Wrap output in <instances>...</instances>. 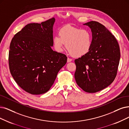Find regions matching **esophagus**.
Here are the masks:
<instances>
[{
	"mask_svg": "<svg viewBox=\"0 0 129 129\" xmlns=\"http://www.w3.org/2000/svg\"><path fill=\"white\" fill-rule=\"evenodd\" d=\"M72 61V59L69 58H67V62H71Z\"/></svg>",
	"mask_w": 129,
	"mask_h": 129,
	"instance_id": "1",
	"label": "esophagus"
}]
</instances>
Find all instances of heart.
I'll return each mask as SVG.
<instances>
[{
    "label": "heart",
    "mask_w": 129,
    "mask_h": 129,
    "mask_svg": "<svg viewBox=\"0 0 129 129\" xmlns=\"http://www.w3.org/2000/svg\"><path fill=\"white\" fill-rule=\"evenodd\" d=\"M59 36L53 38L54 49L61 52L65 48L76 58H79L88 53L92 45V35L88 29L66 26L59 30Z\"/></svg>",
    "instance_id": "1"
}]
</instances>
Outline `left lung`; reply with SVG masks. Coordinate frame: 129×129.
I'll use <instances>...</instances> for the list:
<instances>
[{
	"label": "left lung",
	"instance_id": "1",
	"mask_svg": "<svg viewBox=\"0 0 129 129\" xmlns=\"http://www.w3.org/2000/svg\"><path fill=\"white\" fill-rule=\"evenodd\" d=\"M91 29L89 52L75 60L76 81L86 92L94 93L106 88L115 79L120 59L119 45L103 25L90 21L84 24Z\"/></svg>",
	"mask_w": 129,
	"mask_h": 129
}]
</instances>
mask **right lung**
<instances>
[{"instance_id": "right-lung-1", "label": "right lung", "mask_w": 129, "mask_h": 129, "mask_svg": "<svg viewBox=\"0 0 129 129\" xmlns=\"http://www.w3.org/2000/svg\"><path fill=\"white\" fill-rule=\"evenodd\" d=\"M54 22L52 18L41 24H28L14 35L10 44V71L16 83L29 94L47 92L67 63L66 55L51 49Z\"/></svg>"}]
</instances>
